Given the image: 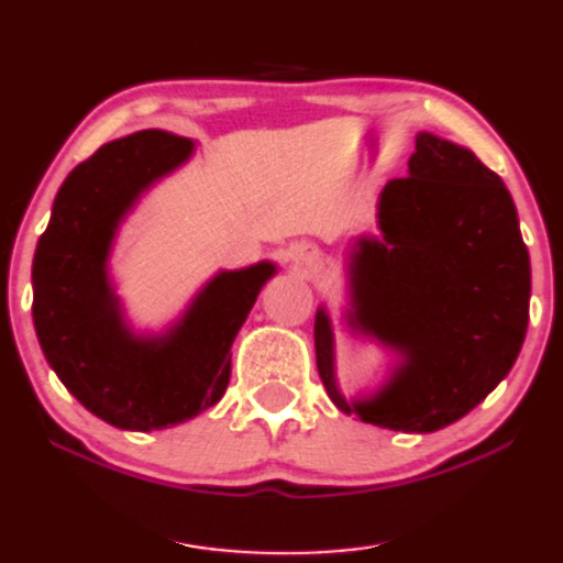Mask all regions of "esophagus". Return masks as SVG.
Here are the masks:
<instances>
[{"label":"esophagus","mask_w":563,"mask_h":563,"mask_svg":"<svg viewBox=\"0 0 563 563\" xmlns=\"http://www.w3.org/2000/svg\"><path fill=\"white\" fill-rule=\"evenodd\" d=\"M300 263H303V265H311V263H313V257L308 255V252H306V255H300Z\"/></svg>","instance_id":"1"}]
</instances>
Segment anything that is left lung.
<instances>
[{
  "label": "left lung",
  "instance_id": "8db88e82",
  "mask_svg": "<svg viewBox=\"0 0 563 563\" xmlns=\"http://www.w3.org/2000/svg\"><path fill=\"white\" fill-rule=\"evenodd\" d=\"M377 227L379 236H360L350 252L346 327L400 360L377 393L346 400L321 306L316 367L344 413L431 433L479 406L520 354L530 260L518 211L503 178L472 150L421 132L408 176L379 194Z\"/></svg>",
  "mask_w": 563,
  "mask_h": 563
}]
</instances>
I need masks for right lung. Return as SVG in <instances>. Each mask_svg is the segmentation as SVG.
Instances as JSON below:
<instances>
[{
    "mask_svg": "<svg viewBox=\"0 0 563 563\" xmlns=\"http://www.w3.org/2000/svg\"><path fill=\"white\" fill-rule=\"evenodd\" d=\"M145 130L107 142L58 188L33 260V321L55 375L86 410L124 431L168 429L221 400L236 331L273 263L221 271L163 334H134L109 280L114 236L140 196L194 155Z\"/></svg>",
    "mask_w": 563,
    "mask_h": 563,
    "instance_id": "right-lung-1",
    "label": "right lung"
}]
</instances>
